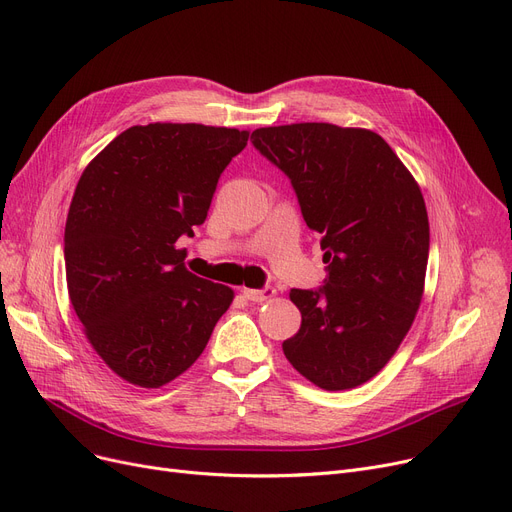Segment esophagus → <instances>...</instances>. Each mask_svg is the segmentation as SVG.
<instances>
[{
    "instance_id": "1",
    "label": "esophagus",
    "mask_w": 512,
    "mask_h": 512,
    "mask_svg": "<svg viewBox=\"0 0 512 512\" xmlns=\"http://www.w3.org/2000/svg\"><path fill=\"white\" fill-rule=\"evenodd\" d=\"M274 292L276 290L272 286H263L261 290H255V288H245V290H242V294H245V299H249L253 303H263L267 299H272Z\"/></svg>"
}]
</instances>
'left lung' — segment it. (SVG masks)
<instances>
[{"mask_svg": "<svg viewBox=\"0 0 512 512\" xmlns=\"http://www.w3.org/2000/svg\"><path fill=\"white\" fill-rule=\"evenodd\" d=\"M251 143L288 176L328 263L324 284L290 290L303 319L282 351L319 388L361 386L396 353L423 297L429 222L419 186L365 128L270 126Z\"/></svg>", "mask_w": 512, "mask_h": 512, "instance_id": "left-lung-1", "label": "left lung"}]
</instances>
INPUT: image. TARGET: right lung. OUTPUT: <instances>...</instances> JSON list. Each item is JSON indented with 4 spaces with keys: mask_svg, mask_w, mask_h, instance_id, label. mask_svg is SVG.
<instances>
[{
    "mask_svg": "<svg viewBox=\"0 0 512 512\" xmlns=\"http://www.w3.org/2000/svg\"><path fill=\"white\" fill-rule=\"evenodd\" d=\"M249 132L132 126L80 176L64 259L72 307L97 355L126 382L159 388L191 367L234 292L184 267L180 236L201 226Z\"/></svg>",
    "mask_w": 512,
    "mask_h": 512,
    "instance_id": "right-lung-1",
    "label": "right lung"
}]
</instances>
